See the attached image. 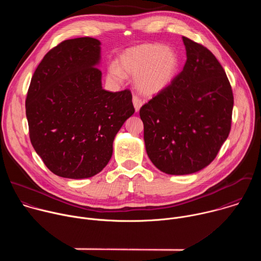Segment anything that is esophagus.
Masks as SVG:
<instances>
[{
    "instance_id": "obj_1",
    "label": "esophagus",
    "mask_w": 261,
    "mask_h": 261,
    "mask_svg": "<svg viewBox=\"0 0 261 261\" xmlns=\"http://www.w3.org/2000/svg\"><path fill=\"white\" fill-rule=\"evenodd\" d=\"M132 101H133V105H134V107H135V110H136V111H138V110L140 109V107L142 106L143 101H142L138 96H136V95H134V96H133Z\"/></svg>"
}]
</instances>
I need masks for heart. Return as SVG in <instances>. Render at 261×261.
I'll return each instance as SVG.
<instances>
[{
	"label": "heart",
	"instance_id": "heart-1",
	"mask_svg": "<svg viewBox=\"0 0 261 261\" xmlns=\"http://www.w3.org/2000/svg\"><path fill=\"white\" fill-rule=\"evenodd\" d=\"M178 68L176 54L157 43H145L127 49L118 61V68L108 69V79L120 83L123 74L135 76L136 88L144 95H156L169 86Z\"/></svg>",
	"mask_w": 261,
	"mask_h": 261
}]
</instances>
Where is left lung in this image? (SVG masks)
<instances>
[{
  "instance_id": "8db88e82",
  "label": "left lung",
  "mask_w": 261,
  "mask_h": 261,
  "mask_svg": "<svg viewBox=\"0 0 261 261\" xmlns=\"http://www.w3.org/2000/svg\"><path fill=\"white\" fill-rule=\"evenodd\" d=\"M187 61L167 88L141 106L148 158L168 174L207 166L231 128L233 94L226 73L202 44L182 37Z\"/></svg>"
}]
</instances>
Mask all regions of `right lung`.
Here are the masks:
<instances>
[{"label": "right lung", "instance_id": "obj_1", "mask_svg": "<svg viewBox=\"0 0 261 261\" xmlns=\"http://www.w3.org/2000/svg\"><path fill=\"white\" fill-rule=\"evenodd\" d=\"M99 60V40H65L44 56L31 80L25 99L31 143L62 177L100 172L113 155L116 134L135 111L130 90L102 89Z\"/></svg>", "mask_w": 261, "mask_h": 261}]
</instances>
